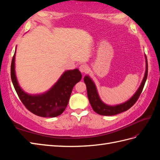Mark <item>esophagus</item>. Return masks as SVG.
Listing matches in <instances>:
<instances>
[{
  "label": "esophagus",
  "mask_w": 160,
  "mask_h": 160,
  "mask_svg": "<svg viewBox=\"0 0 160 160\" xmlns=\"http://www.w3.org/2000/svg\"><path fill=\"white\" fill-rule=\"evenodd\" d=\"M79 69H80V71L82 73H87V71H88V70H89V68H88L87 65H86V64H81V65L80 66Z\"/></svg>",
  "instance_id": "obj_1"
}]
</instances>
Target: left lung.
Listing matches in <instances>:
<instances>
[{
	"label": "left lung",
	"instance_id": "8db88e82",
	"mask_svg": "<svg viewBox=\"0 0 160 160\" xmlns=\"http://www.w3.org/2000/svg\"><path fill=\"white\" fill-rule=\"evenodd\" d=\"M146 60H147V69H146L145 76L144 77L143 80H142V82L140 87H139L138 90L137 91V92L135 93L134 96H132L130 100L126 102L125 103L119 104L115 107L108 106V105L103 103L100 99L99 96H98L96 86H95L93 81L91 80V78L89 76L84 77V81L87 86L88 98H89V102L91 105V107H92L93 111L101 115H114L118 113H120L122 112L127 111L131 107L133 106L134 104L136 102L137 100H138L139 97H140L142 90H143L146 80H147V78L148 63L147 56H146Z\"/></svg>",
	"mask_w": 160,
	"mask_h": 160
}]
</instances>
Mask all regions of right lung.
<instances>
[{"label": "right lung", "mask_w": 160, "mask_h": 160, "mask_svg": "<svg viewBox=\"0 0 160 160\" xmlns=\"http://www.w3.org/2000/svg\"><path fill=\"white\" fill-rule=\"evenodd\" d=\"M16 52L11 64V78L20 101L32 113L40 117L53 118L63 113L67 106L75 84L80 82L82 74L78 69L65 71L57 83L47 93L38 96H30L20 89L17 82L14 60Z\"/></svg>", "instance_id": "add662e5"}]
</instances>
